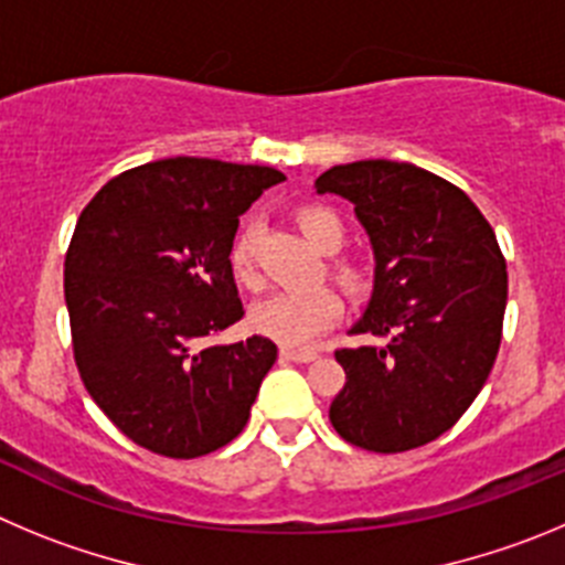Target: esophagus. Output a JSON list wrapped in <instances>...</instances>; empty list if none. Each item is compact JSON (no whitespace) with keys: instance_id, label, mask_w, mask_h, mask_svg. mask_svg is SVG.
<instances>
[{"instance_id":"1","label":"esophagus","mask_w":565,"mask_h":565,"mask_svg":"<svg viewBox=\"0 0 565 565\" xmlns=\"http://www.w3.org/2000/svg\"><path fill=\"white\" fill-rule=\"evenodd\" d=\"M284 360H292V363H312L318 354L309 352V349H281Z\"/></svg>"}]
</instances>
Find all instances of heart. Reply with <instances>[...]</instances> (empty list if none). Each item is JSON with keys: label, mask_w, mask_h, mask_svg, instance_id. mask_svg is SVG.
<instances>
[{"label": "heart", "mask_w": 565, "mask_h": 565, "mask_svg": "<svg viewBox=\"0 0 565 565\" xmlns=\"http://www.w3.org/2000/svg\"><path fill=\"white\" fill-rule=\"evenodd\" d=\"M295 222L303 231V236L312 242L318 250L334 253L343 247L345 227L338 213L327 205H307L295 213ZM227 267H231L233 281L247 292H258L264 287L262 273L256 264V233L250 225H242L233 236L231 247H227ZM329 273L338 278L340 287L345 292H360L365 287V276L358 264L345 262V258H334L329 264ZM343 315V301L327 284L309 289H292V292H278L267 301L258 303L253 309V329L262 332L264 338L276 340V343L287 345H307L312 343L318 334L334 327Z\"/></svg>", "instance_id": "1"}]
</instances>
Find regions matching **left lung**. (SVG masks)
Here are the masks:
<instances>
[{"label":"left lung","mask_w":565,"mask_h":565,"mask_svg":"<svg viewBox=\"0 0 565 565\" xmlns=\"http://www.w3.org/2000/svg\"><path fill=\"white\" fill-rule=\"evenodd\" d=\"M354 205L374 247V292L338 349L329 405L349 445L403 454L439 439L484 388L501 345L507 262L470 196L411 162L360 160L315 180Z\"/></svg>","instance_id":"obj_1"}]
</instances>
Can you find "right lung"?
<instances>
[{
    "instance_id": "1",
    "label": "right lung",
    "mask_w": 565,
    "mask_h": 565,
    "mask_svg": "<svg viewBox=\"0 0 565 565\" xmlns=\"http://www.w3.org/2000/svg\"><path fill=\"white\" fill-rule=\"evenodd\" d=\"M281 180L267 166L171 157L124 171L81 211L64 258L75 365L111 425L151 454H213L250 419L278 345L207 338L245 315L227 247Z\"/></svg>"
}]
</instances>
